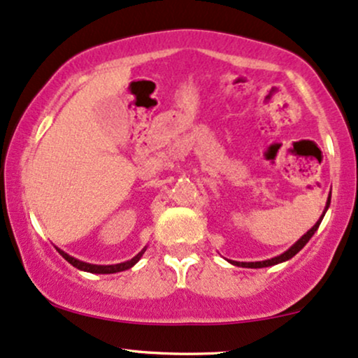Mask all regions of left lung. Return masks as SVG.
<instances>
[{
    "label": "left lung",
    "mask_w": 358,
    "mask_h": 358,
    "mask_svg": "<svg viewBox=\"0 0 358 358\" xmlns=\"http://www.w3.org/2000/svg\"><path fill=\"white\" fill-rule=\"evenodd\" d=\"M329 204H330V197H329V201H327V207H325V210L329 209ZM322 219H324V215H322V217L317 220V224L314 227L310 229V231H308L307 234H303V236L301 237V239H299L297 242H295V244L290 247L289 250H287V252H284V254H280V255H277V257H273V259H268V260H262V262H236V260H231V264H234V266H239V267H249V268H260V267H268V266H275V264H280V262H284V260H289V259H292L295 254L299 252V250L302 249L303 245L307 244L308 241H310V237L314 236L315 234V231L317 229H319V226H320V222H322Z\"/></svg>",
    "instance_id": "1"
}]
</instances>
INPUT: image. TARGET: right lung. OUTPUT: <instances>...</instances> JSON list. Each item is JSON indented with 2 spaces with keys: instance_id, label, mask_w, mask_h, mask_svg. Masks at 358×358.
Here are the masks:
<instances>
[{
  "instance_id": "right-lung-1",
  "label": "right lung",
  "mask_w": 358,
  "mask_h": 358,
  "mask_svg": "<svg viewBox=\"0 0 358 358\" xmlns=\"http://www.w3.org/2000/svg\"><path fill=\"white\" fill-rule=\"evenodd\" d=\"M143 249L141 252L136 255V257H132L131 260H127V262H122V264H116V266H92V264H86V262H81V260L74 259L71 257V255H68L66 252H63V250L57 249V252H59L63 257L68 260L71 266H74L76 268H79V271H86V272H92V273H114V272H121V271H126V268H131L132 266H134L136 262L141 259V255L144 254Z\"/></svg>"
}]
</instances>
